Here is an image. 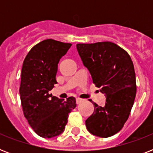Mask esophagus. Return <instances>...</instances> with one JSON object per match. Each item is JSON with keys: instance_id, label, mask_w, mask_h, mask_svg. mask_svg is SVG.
<instances>
[{"instance_id": "1", "label": "esophagus", "mask_w": 153, "mask_h": 153, "mask_svg": "<svg viewBox=\"0 0 153 153\" xmlns=\"http://www.w3.org/2000/svg\"><path fill=\"white\" fill-rule=\"evenodd\" d=\"M83 99H82V98H76V102H77V104H80V103H81L82 102H83Z\"/></svg>"}]
</instances>
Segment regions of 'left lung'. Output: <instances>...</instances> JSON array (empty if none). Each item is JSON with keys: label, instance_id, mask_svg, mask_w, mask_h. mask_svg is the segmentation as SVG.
I'll list each match as a JSON object with an SVG mask.
<instances>
[{"label": "left lung", "instance_id": "8db88e82", "mask_svg": "<svg viewBox=\"0 0 153 153\" xmlns=\"http://www.w3.org/2000/svg\"><path fill=\"white\" fill-rule=\"evenodd\" d=\"M93 82L105 96V106L94 102V111L86 120L87 130L109 137L123 128L135 99L137 86L133 63L124 49L111 42L76 45Z\"/></svg>", "mask_w": 153, "mask_h": 153}]
</instances>
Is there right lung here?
Segmentation results:
<instances>
[{
    "label": "right lung",
    "mask_w": 153,
    "mask_h": 153,
    "mask_svg": "<svg viewBox=\"0 0 153 153\" xmlns=\"http://www.w3.org/2000/svg\"><path fill=\"white\" fill-rule=\"evenodd\" d=\"M71 44L48 39L32 48L23 62L20 94L23 111L37 135L52 138L64 131L68 114L76 107L74 97L67 101L49 94L57 83L60 59Z\"/></svg>",
    "instance_id": "right-lung-1"
}]
</instances>
